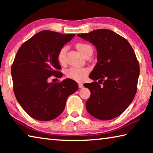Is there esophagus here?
Wrapping results in <instances>:
<instances>
[{"instance_id":"1","label":"esophagus","mask_w":153,"mask_h":153,"mask_svg":"<svg viewBox=\"0 0 153 153\" xmlns=\"http://www.w3.org/2000/svg\"><path fill=\"white\" fill-rule=\"evenodd\" d=\"M78 86H79V88H82L83 87H84V85H83L82 83H79L78 84Z\"/></svg>"}]
</instances>
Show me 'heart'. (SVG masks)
Wrapping results in <instances>:
<instances>
[{
    "label": "heart",
    "mask_w": 153,
    "mask_h": 153,
    "mask_svg": "<svg viewBox=\"0 0 153 153\" xmlns=\"http://www.w3.org/2000/svg\"><path fill=\"white\" fill-rule=\"evenodd\" d=\"M76 48L83 56H86L89 53H92V48L89 44L78 42L76 45ZM67 51V48L65 46L62 47L59 50L57 54V60L59 63L63 65L65 61V54ZM67 77L69 79L76 80V81H82L86 78L88 70L86 68H76V67H71L67 69L65 72Z\"/></svg>",
    "instance_id": "heart-1"
}]
</instances>
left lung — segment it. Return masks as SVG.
Listing matches in <instances>:
<instances>
[{
  "mask_svg": "<svg viewBox=\"0 0 153 153\" xmlns=\"http://www.w3.org/2000/svg\"><path fill=\"white\" fill-rule=\"evenodd\" d=\"M77 36L97 50L98 62L89 76L94 82L84 84L91 92L86 102L88 112L100 120L117 117L129 107L137 91L140 67L135 53L126 38L107 29ZM98 79L99 83L95 82Z\"/></svg>",
  "mask_w": 153,
  "mask_h": 153,
  "instance_id": "1",
  "label": "left lung"
}]
</instances>
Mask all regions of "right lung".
<instances>
[{"label":"right lung","instance_id":"right-lung-1","mask_svg":"<svg viewBox=\"0 0 153 153\" xmlns=\"http://www.w3.org/2000/svg\"><path fill=\"white\" fill-rule=\"evenodd\" d=\"M75 34L50 30L36 33L20 46L11 66L13 91L17 101L31 117L50 121L60 115L67 98L78 89L73 79L48 83L59 77L57 54Z\"/></svg>","mask_w":153,"mask_h":153}]
</instances>
